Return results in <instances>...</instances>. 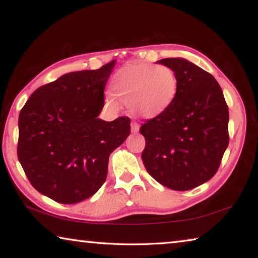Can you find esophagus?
Returning a JSON list of instances; mask_svg holds the SVG:
<instances>
[{
	"instance_id": "obj_1",
	"label": "esophagus",
	"mask_w": 258,
	"mask_h": 258,
	"mask_svg": "<svg viewBox=\"0 0 258 258\" xmlns=\"http://www.w3.org/2000/svg\"><path fill=\"white\" fill-rule=\"evenodd\" d=\"M139 130L140 126L137 121H132V123H131V131H132V133H138Z\"/></svg>"
}]
</instances>
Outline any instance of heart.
Returning a JSON list of instances; mask_svg holds the SVG:
<instances>
[{
    "instance_id": "heart-1",
    "label": "heart",
    "mask_w": 258,
    "mask_h": 258,
    "mask_svg": "<svg viewBox=\"0 0 258 258\" xmlns=\"http://www.w3.org/2000/svg\"><path fill=\"white\" fill-rule=\"evenodd\" d=\"M110 89L112 95L127 104L134 115L155 118L173 104L178 92V80L173 69L167 66L131 63L115 74ZM113 97L108 95L107 103L116 107L117 101Z\"/></svg>"
}]
</instances>
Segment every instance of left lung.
Here are the masks:
<instances>
[{"mask_svg":"<svg viewBox=\"0 0 258 258\" xmlns=\"http://www.w3.org/2000/svg\"><path fill=\"white\" fill-rule=\"evenodd\" d=\"M178 80L168 110L140 128L146 139L142 161L157 182L186 191L215 175L229 146V108L211 74L182 58L157 61Z\"/></svg>","mask_w":258,"mask_h":258,"instance_id":"8db88e82","label":"left lung"}]
</instances>
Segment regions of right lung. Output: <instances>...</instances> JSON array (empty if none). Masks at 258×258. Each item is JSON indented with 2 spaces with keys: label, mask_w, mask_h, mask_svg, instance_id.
I'll return each instance as SVG.
<instances>
[{
  "label": "right lung",
  "mask_w": 258,
  "mask_h": 258,
  "mask_svg": "<svg viewBox=\"0 0 258 258\" xmlns=\"http://www.w3.org/2000/svg\"><path fill=\"white\" fill-rule=\"evenodd\" d=\"M115 63L38 87L19 113L18 159L35 189L56 203L93 196L106 181L109 156L130 135L128 117L98 118Z\"/></svg>",
  "instance_id": "1"
}]
</instances>
